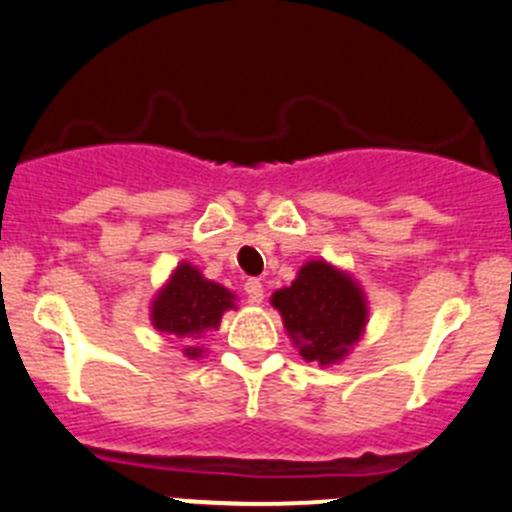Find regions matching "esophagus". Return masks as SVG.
I'll list each match as a JSON object with an SVG mask.
<instances>
[{
    "mask_svg": "<svg viewBox=\"0 0 512 512\" xmlns=\"http://www.w3.org/2000/svg\"><path fill=\"white\" fill-rule=\"evenodd\" d=\"M245 292H247V299L255 304H260L262 299H265V287H262L260 280H247L245 282Z\"/></svg>",
    "mask_w": 512,
    "mask_h": 512,
    "instance_id": "esophagus-1",
    "label": "esophagus"
}]
</instances>
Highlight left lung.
Instances as JSON below:
<instances>
[{"label":"left lung","instance_id":"1","mask_svg":"<svg viewBox=\"0 0 512 512\" xmlns=\"http://www.w3.org/2000/svg\"><path fill=\"white\" fill-rule=\"evenodd\" d=\"M270 302L309 364L332 366L347 359L369 322L364 289L327 260L304 262L292 285L277 289Z\"/></svg>","mask_w":512,"mask_h":512}]
</instances>
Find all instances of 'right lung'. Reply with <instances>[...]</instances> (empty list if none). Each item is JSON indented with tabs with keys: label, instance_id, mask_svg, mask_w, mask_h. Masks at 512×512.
I'll list each match as a JSON object with an SVG mask.
<instances>
[{
	"label": "right lung",
	"instance_id": "add662e5",
	"mask_svg": "<svg viewBox=\"0 0 512 512\" xmlns=\"http://www.w3.org/2000/svg\"><path fill=\"white\" fill-rule=\"evenodd\" d=\"M227 309H237L235 294L208 280L190 262H180L153 297L151 324L156 332L188 342L183 349L188 359H200L205 349L193 347L190 342L218 329Z\"/></svg>",
	"mask_w": 512,
	"mask_h": 512
}]
</instances>
